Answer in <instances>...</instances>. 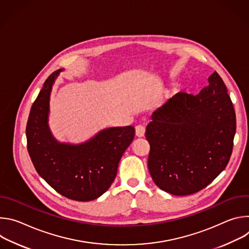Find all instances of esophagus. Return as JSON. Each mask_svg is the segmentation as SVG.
<instances>
[{"mask_svg":"<svg viewBox=\"0 0 249 249\" xmlns=\"http://www.w3.org/2000/svg\"><path fill=\"white\" fill-rule=\"evenodd\" d=\"M145 132H146V129L143 125H138L136 126V136L139 137V138H142L145 136Z\"/></svg>","mask_w":249,"mask_h":249,"instance_id":"34e87169","label":"esophagus"}]
</instances>
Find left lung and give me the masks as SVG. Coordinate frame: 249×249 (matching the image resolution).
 Returning a JSON list of instances; mask_svg holds the SVG:
<instances>
[{
	"label": "left lung",
	"mask_w": 249,
	"mask_h": 249,
	"mask_svg": "<svg viewBox=\"0 0 249 249\" xmlns=\"http://www.w3.org/2000/svg\"><path fill=\"white\" fill-rule=\"evenodd\" d=\"M196 94L176 93L152 115L146 138L154 182L175 196L196 193L226 168L232 152L235 112L217 72Z\"/></svg>",
	"instance_id": "left-lung-1"
}]
</instances>
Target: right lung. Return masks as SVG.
I'll return each mask as SVG.
<instances>
[{"label": "right lung", "mask_w": 249, "mask_h": 249, "mask_svg": "<svg viewBox=\"0 0 249 249\" xmlns=\"http://www.w3.org/2000/svg\"><path fill=\"white\" fill-rule=\"evenodd\" d=\"M62 71L48 77L31 106L26 125L27 151L38 174L58 193L76 201H91L114 181L135 129L106 128L77 145L58 142L50 131L48 116L52 87Z\"/></svg>", "instance_id": "obj_1"}]
</instances>
